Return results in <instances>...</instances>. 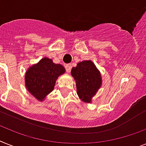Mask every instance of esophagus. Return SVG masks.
<instances>
[{
	"label": "esophagus",
	"mask_w": 146,
	"mask_h": 146,
	"mask_svg": "<svg viewBox=\"0 0 146 146\" xmlns=\"http://www.w3.org/2000/svg\"><path fill=\"white\" fill-rule=\"evenodd\" d=\"M71 68H72V65L71 64H67L66 66V72H68V73H69L71 71Z\"/></svg>",
	"instance_id": "34e87169"
}]
</instances>
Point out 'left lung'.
Instances as JSON below:
<instances>
[{"label":"left lung","mask_w":146,"mask_h":146,"mask_svg":"<svg viewBox=\"0 0 146 146\" xmlns=\"http://www.w3.org/2000/svg\"><path fill=\"white\" fill-rule=\"evenodd\" d=\"M71 74L75 80L77 94L84 103H91L102 84L101 72L91 60H84L73 67Z\"/></svg>","instance_id":"8db88e82"}]
</instances>
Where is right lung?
Segmentation results:
<instances>
[{
  "mask_svg": "<svg viewBox=\"0 0 146 146\" xmlns=\"http://www.w3.org/2000/svg\"><path fill=\"white\" fill-rule=\"evenodd\" d=\"M66 72L62 65L53 62V60L44 57L30 66L25 76V87L38 102H43L52 92L59 76Z\"/></svg>",
  "mask_w": 146,
  "mask_h": 146,
  "instance_id": "obj_1",
  "label": "right lung"
}]
</instances>
